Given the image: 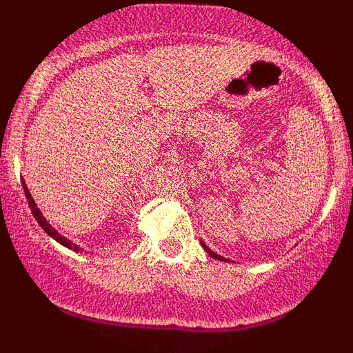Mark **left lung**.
<instances>
[{
	"label": "left lung",
	"mask_w": 353,
	"mask_h": 353,
	"mask_svg": "<svg viewBox=\"0 0 353 353\" xmlns=\"http://www.w3.org/2000/svg\"><path fill=\"white\" fill-rule=\"evenodd\" d=\"M201 244H202V248H204V249H205V252L210 255V257H214V259H219V260H223V262H228V260H226V259H223V257H221V255H219V254H215V252H212V250H210L209 248H207V245H205L204 243H202V241H201Z\"/></svg>",
	"instance_id": "left-lung-1"
}]
</instances>
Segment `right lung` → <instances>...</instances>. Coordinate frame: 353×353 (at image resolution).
<instances>
[{"mask_svg":"<svg viewBox=\"0 0 353 353\" xmlns=\"http://www.w3.org/2000/svg\"><path fill=\"white\" fill-rule=\"evenodd\" d=\"M22 186H23V192H26V197H27V201H28V205H30V210H32V214H33V216H35V219H37L38 223H40L41 228L45 230L46 233L50 234L52 239H56L57 243L64 245V248H67V249H72V250H77V252H79V250H80L79 245L74 244V243H72V241H69V239H67V238H64V236H62V234L57 233V231H56L54 228H52V226H51L50 223H48L46 219H45V216H43V214H41V212H40V209H38V207H37L35 201L32 199V194H30V191H28V188H27L26 181H23V180H22Z\"/></svg>","mask_w":353,"mask_h":353,"instance_id":"add662e5","label":"right lung"}]
</instances>
